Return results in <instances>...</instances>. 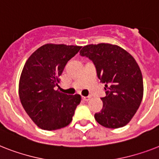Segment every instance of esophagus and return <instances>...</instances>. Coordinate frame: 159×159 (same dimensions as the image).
<instances>
[{"label": "esophagus", "instance_id": "34e87169", "mask_svg": "<svg viewBox=\"0 0 159 159\" xmlns=\"http://www.w3.org/2000/svg\"><path fill=\"white\" fill-rule=\"evenodd\" d=\"M82 100H85V101H88L90 100V97L89 96H82Z\"/></svg>", "mask_w": 159, "mask_h": 159}]
</instances>
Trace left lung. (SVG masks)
Returning <instances> with one entry per match:
<instances>
[{
  "label": "left lung",
  "instance_id": "1",
  "mask_svg": "<svg viewBox=\"0 0 159 159\" xmlns=\"http://www.w3.org/2000/svg\"><path fill=\"white\" fill-rule=\"evenodd\" d=\"M80 55L95 64L104 83L103 108L95 114L96 122L107 128L126 126L136 113L144 94L142 73L133 56L117 45L99 43L83 46Z\"/></svg>",
  "mask_w": 159,
  "mask_h": 159
}]
</instances>
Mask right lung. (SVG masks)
Returning <instances> with one entry per match:
<instances>
[{"mask_svg": "<svg viewBox=\"0 0 159 159\" xmlns=\"http://www.w3.org/2000/svg\"><path fill=\"white\" fill-rule=\"evenodd\" d=\"M82 48L45 44L29 56L22 70L19 95L24 110L38 127L53 131L68 126L82 97L55 90L64 67Z\"/></svg>", "mask_w": 159, "mask_h": 159, "instance_id": "add662e5", "label": "right lung"}]
</instances>
